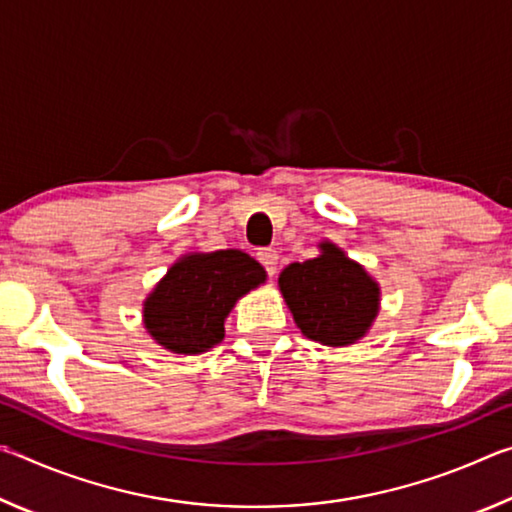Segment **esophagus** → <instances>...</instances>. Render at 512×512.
I'll return each mask as SVG.
<instances>
[{"instance_id":"34e87169","label":"esophagus","mask_w":512,"mask_h":512,"mask_svg":"<svg viewBox=\"0 0 512 512\" xmlns=\"http://www.w3.org/2000/svg\"><path fill=\"white\" fill-rule=\"evenodd\" d=\"M257 259H259V264H262L264 268H266V273H268V277H273L275 273H277V259H280V255H277V250H273V248H262L257 253Z\"/></svg>"}]
</instances>
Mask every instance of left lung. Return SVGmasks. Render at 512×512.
<instances>
[{"instance_id": "left-lung-1", "label": "left lung", "mask_w": 512, "mask_h": 512, "mask_svg": "<svg viewBox=\"0 0 512 512\" xmlns=\"http://www.w3.org/2000/svg\"><path fill=\"white\" fill-rule=\"evenodd\" d=\"M318 248V257L284 268L277 284L307 339L345 348L363 339L377 318L379 284L332 241Z\"/></svg>"}]
</instances>
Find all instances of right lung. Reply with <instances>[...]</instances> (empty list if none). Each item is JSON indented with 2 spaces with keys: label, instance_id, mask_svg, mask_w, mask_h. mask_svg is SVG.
Returning <instances> with one entry per match:
<instances>
[{
  "label": "right lung",
  "instance_id": "obj_1",
  "mask_svg": "<svg viewBox=\"0 0 512 512\" xmlns=\"http://www.w3.org/2000/svg\"><path fill=\"white\" fill-rule=\"evenodd\" d=\"M264 280L262 264L241 250L180 257L144 300L146 332L169 352H207L223 341L235 302Z\"/></svg>",
  "mask_w": 512,
  "mask_h": 512
}]
</instances>
